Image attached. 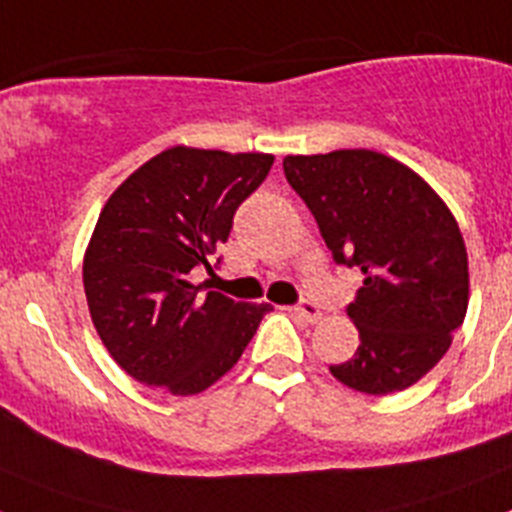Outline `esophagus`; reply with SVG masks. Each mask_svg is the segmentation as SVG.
<instances>
[{
	"label": "esophagus",
	"mask_w": 512,
	"mask_h": 512,
	"mask_svg": "<svg viewBox=\"0 0 512 512\" xmlns=\"http://www.w3.org/2000/svg\"><path fill=\"white\" fill-rule=\"evenodd\" d=\"M292 312H295V315H300L302 320H307V323H318V320H320V307L315 305V302L302 300L300 305L292 307Z\"/></svg>",
	"instance_id": "1"
}]
</instances>
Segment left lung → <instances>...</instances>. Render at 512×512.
<instances>
[{
	"label": "left lung",
	"mask_w": 512,
	"mask_h": 512,
	"mask_svg": "<svg viewBox=\"0 0 512 512\" xmlns=\"http://www.w3.org/2000/svg\"><path fill=\"white\" fill-rule=\"evenodd\" d=\"M284 176L336 264L364 274L346 307L361 343L330 374L366 395L408 390L467 315L469 261L454 215L413 169L366 148L287 156Z\"/></svg>",
	"instance_id": "1"
}]
</instances>
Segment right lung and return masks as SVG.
I'll use <instances>...</instances> for the list:
<instances>
[{
    "label": "right lung",
    "instance_id": "right-lung-1",
    "mask_svg": "<svg viewBox=\"0 0 512 512\" xmlns=\"http://www.w3.org/2000/svg\"><path fill=\"white\" fill-rule=\"evenodd\" d=\"M271 153L174 146L112 192L84 253L89 315L112 359L133 379L197 395L228 374L271 305L200 295L233 215L269 174Z\"/></svg>",
    "mask_w": 512,
    "mask_h": 512
}]
</instances>
